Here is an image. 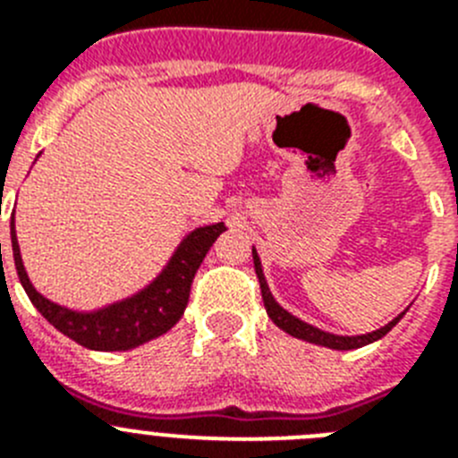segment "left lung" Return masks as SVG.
I'll use <instances>...</instances> for the list:
<instances>
[{
	"label": "left lung",
	"instance_id": "1",
	"mask_svg": "<svg viewBox=\"0 0 458 458\" xmlns=\"http://www.w3.org/2000/svg\"><path fill=\"white\" fill-rule=\"evenodd\" d=\"M252 257H254V270H257L259 286H261V298H264L266 311H268V317L273 318L275 326L282 327V330H284V333H289L291 337L305 339V342L318 344V346H327V349L351 351V349H360V346H367V344L376 342V339H380V337H386L392 327L402 321L403 314H399V317L392 318V321L387 323V326L380 327V330H374V333H369V335H358V337H342V335L323 333V330H318V327L310 326V323L301 321V318H295L293 314H289V311L282 310V307L275 302L273 293H270L268 284H266L264 270H261V261H259V257H257V250H252Z\"/></svg>",
	"mask_w": 458,
	"mask_h": 458
}]
</instances>
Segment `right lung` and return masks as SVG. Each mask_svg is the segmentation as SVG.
Instances as JSON below:
<instances>
[{
	"instance_id": "add662e5",
	"label": "right lung",
	"mask_w": 458,
	"mask_h": 458,
	"mask_svg": "<svg viewBox=\"0 0 458 458\" xmlns=\"http://www.w3.org/2000/svg\"><path fill=\"white\" fill-rule=\"evenodd\" d=\"M15 216V213H13ZM11 216V245H13L15 270L20 284L24 286L30 301L36 310L52 323V326L78 342L80 346L91 351H128L140 344L160 337L179 323L183 317L185 305L190 298L194 273L199 270L206 252L217 241L226 226L222 222L208 226H199L183 238L179 250L169 259L167 268L157 275L156 282L132 298L107 305L98 311H72L66 307L47 301L46 295L31 286L27 270L20 257V245L15 238V222ZM2 252V242H0Z\"/></svg>"
}]
</instances>
